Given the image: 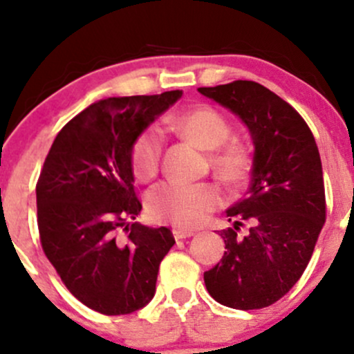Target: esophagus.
<instances>
[{
	"mask_svg": "<svg viewBox=\"0 0 354 354\" xmlns=\"http://www.w3.org/2000/svg\"><path fill=\"white\" fill-rule=\"evenodd\" d=\"M172 234H174V238L176 239H185V238H191V236H194V231L192 230H185V227H178V226H176L172 230Z\"/></svg>",
	"mask_w": 354,
	"mask_h": 354,
	"instance_id": "obj_1",
	"label": "esophagus"
}]
</instances>
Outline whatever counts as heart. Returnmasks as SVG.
I'll return each mask as SVG.
<instances>
[{
    "label": "heart",
    "mask_w": 354,
    "mask_h": 354,
    "mask_svg": "<svg viewBox=\"0 0 354 354\" xmlns=\"http://www.w3.org/2000/svg\"><path fill=\"white\" fill-rule=\"evenodd\" d=\"M178 131L199 147L212 151L211 167L230 187H239L252 174V155L239 143H226L231 127L221 113L209 106H197L176 118ZM163 138L158 128L150 127L135 138L131 145V169L136 178L150 180L160 167ZM150 214L158 221L178 227H196L206 221L209 212L221 206V191L212 182L178 184L162 182L147 197Z\"/></svg>",
    "instance_id": "heart-1"
}]
</instances>
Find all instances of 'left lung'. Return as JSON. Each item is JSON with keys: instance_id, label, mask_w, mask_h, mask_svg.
Returning a JSON list of instances; mask_svg holds the SVG:
<instances>
[{"instance_id": "obj_1", "label": "left lung", "mask_w": 354, "mask_h": 354, "mask_svg": "<svg viewBox=\"0 0 354 354\" xmlns=\"http://www.w3.org/2000/svg\"><path fill=\"white\" fill-rule=\"evenodd\" d=\"M199 93L233 111L252 135V184L226 211L221 261L204 273L212 299L239 310L263 309L302 277L326 221L317 145L304 118L253 81H233ZM249 230L241 231L244 223Z\"/></svg>"}]
</instances>
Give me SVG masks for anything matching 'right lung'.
<instances>
[{
  "mask_svg": "<svg viewBox=\"0 0 354 354\" xmlns=\"http://www.w3.org/2000/svg\"><path fill=\"white\" fill-rule=\"evenodd\" d=\"M182 96L101 100L55 136L37 182L45 257L75 299L106 315L130 314L155 295L169 227L133 223L142 211L130 151L136 136Z\"/></svg>",
  "mask_w": 354,
  "mask_h": 354,
  "instance_id": "right-lung-1",
  "label": "right lung"
}]
</instances>
